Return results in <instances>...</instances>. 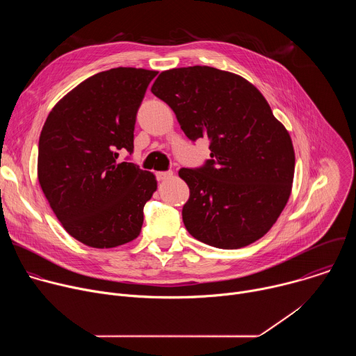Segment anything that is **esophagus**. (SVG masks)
<instances>
[{"mask_svg":"<svg viewBox=\"0 0 356 356\" xmlns=\"http://www.w3.org/2000/svg\"><path fill=\"white\" fill-rule=\"evenodd\" d=\"M172 176H173V173H172V172H158V173H156V179H158L159 181L166 180V179L172 177Z\"/></svg>","mask_w":356,"mask_h":356,"instance_id":"1","label":"esophagus"}]
</instances>
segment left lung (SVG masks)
<instances>
[{
    "label": "left lung",
    "mask_w": 356,
    "mask_h": 356,
    "mask_svg": "<svg viewBox=\"0 0 356 356\" xmlns=\"http://www.w3.org/2000/svg\"><path fill=\"white\" fill-rule=\"evenodd\" d=\"M152 92L191 142H210L204 165L179 170L190 188L181 210L188 234L221 249L262 238L283 211L294 176L290 135L265 97L245 79L209 66L162 72Z\"/></svg>",
    "instance_id": "8db88e82"
}]
</instances>
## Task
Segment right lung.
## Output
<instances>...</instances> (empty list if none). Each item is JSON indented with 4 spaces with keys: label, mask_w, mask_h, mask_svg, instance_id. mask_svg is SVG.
I'll list each match as a JSON object with an SVG mask.
<instances>
[{
    "label": "right lung",
    "mask_w": 356,
    "mask_h": 356,
    "mask_svg": "<svg viewBox=\"0 0 356 356\" xmlns=\"http://www.w3.org/2000/svg\"><path fill=\"white\" fill-rule=\"evenodd\" d=\"M158 72H101L65 95L39 138L38 179L63 228L92 248L135 239L156 179L121 152L134 154L136 114Z\"/></svg>",
    "instance_id": "1"
}]
</instances>
